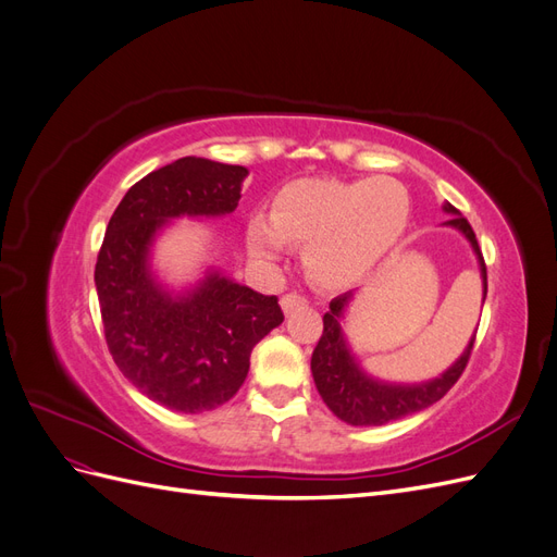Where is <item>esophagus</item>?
<instances>
[{"label": "esophagus", "mask_w": 557, "mask_h": 557, "mask_svg": "<svg viewBox=\"0 0 557 557\" xmlns=\"http://www.w3.org/2000/svg\"><path fill=\"white\" fill-rule=\"evenodd\" d=\"M305 305H307V297H305V295L288 293V295L281 297V309H283L285 313H290V311H295V309H299V307H305Z\"/></svg>", "instance_id": "1"}]
</instances>
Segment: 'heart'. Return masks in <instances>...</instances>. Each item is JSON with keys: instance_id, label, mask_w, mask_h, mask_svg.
<instances>
[{"instance_id": "1", "label": "heart", "mask_w": 557, "mask_h": 557, "mask_svg": "<svg viewBox=\"0 0 557 557\" xmlns=\"http://www.w3.org/2000/svg\"><path fill=\"white\" fill-rule=\"evenodd\" d=\"M409 215L411 197L397 178H305L283 185L269 218H250L246 239L262 258L278 256L285 242L305 244L309 278L339 290L395 248Z\"/></svg>"}]
</instances>
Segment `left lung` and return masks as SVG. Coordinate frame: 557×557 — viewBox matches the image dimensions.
Wrapping results in <instances>:
<instances>
[{
    "label": "left lung",
    "instance_id": "1",
    "mask_svg": "<svg viewBox=\"0 0 557 557\" xmlns=\"http://www.w3.org/2000/svg\"><path fill=\"white\" fill-rule=\"evenodd\" d=\"M444 211L450 213L444 225L455 227L462 232L467 242L476 252V260L481 267L483 278V301L487 295V274L485 262L481 256V248L476 242V234L467 223V218L460 215V211L453 205H444ZM352 299V293H344L330 301V311L323 315V336H320L318 346L313 348L311 356V372L320 397L330 407V411L342 418L348 425H385L399 420L404 416H411L432 407L434 401H440L450 387L455 385L465 372L469 362L471 348L476 342V332L471 336L462 356L455 360L442 376H436L425 383H387L369 376L360 367L358 358L352 356L348 348V342L342 330L344 311L348 301Z\"/></svg>",
    "mask_w": 557,
    "mask_h": 557
}]
</instances>
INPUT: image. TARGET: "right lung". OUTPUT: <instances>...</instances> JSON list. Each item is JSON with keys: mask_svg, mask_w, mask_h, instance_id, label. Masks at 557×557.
<instances>
[{"mask_svg": "<svg viewBox=\"0 0 557 557\" xmlns=\"http://www.w3.org/2000/svg\"><path fill=\"white\" fill-rule=\"evenodd\" d=\"M246 166L181 158L150 172L113 211L95 264V285L113 362L141 395L181 413L230 401L250 350L283 323L278 299L209 269L174 293L150 269V248L172 218L237 209Z\"/></svg>", "mask_w": 557, "mask_h": 557, "instance_id": "1", "label": "right lung"}]
</instances>
